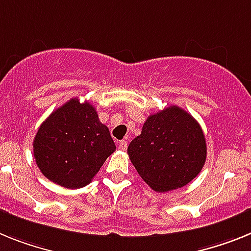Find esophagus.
Instances as JSON below:
<instances>
[{"instance_id":"obj_1","label":"esophagus","mask_w":251,"mask_h":251,"mask_svg":"<svg viewBox=\"0 0 251 251\" xmlns=\"http://www.w3.org/2000/svg\"><path fill=\"white\" fill-rule=\"evenodd\" d=\"M119 149L120 150H124V151H125V150L127 149V143H126L125 140L119 141Z\"/></svg>"}]
</instances>
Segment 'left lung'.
<instances>
[{
  "label": "left lung",
  "instance_id": "8db88e82",
  "mask_svg": "<svg viewBox=\"0 0 251 251\" xmlns=\"http://www.w3.org/2000/svg\"><path fill=\"white\" fill-rule=\"evenodd\" d=\"M130 160L150 188L168 192L195 179L206 162L200 124L178 106L150 115L127 148Z\"/></svg>",
  "mask_w": 251,
  "mask_h": 251
}]
</instances>
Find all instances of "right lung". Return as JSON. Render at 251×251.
<instances>
[{"label": "right lung", "instance_id": "obj_1", "mask_svg": "<svg viewBox=\"0 0 251 251\" xmlns=\"http://www.w3.org/2000/svg\"><path fill=\"white\" fill-rule=\"evenodd\" d=\"M34 158L51 182L82 188L92 182L106 159L116 150L108 127L89 102L72 99L50 113L34 139Z\"/></svg>", "mask_w": 251, "mask_h": 251}]
</instances>
